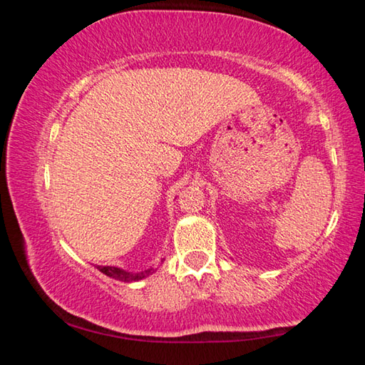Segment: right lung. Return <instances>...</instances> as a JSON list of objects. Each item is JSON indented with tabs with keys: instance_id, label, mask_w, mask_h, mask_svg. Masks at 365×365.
<instances>
[{
	"instance_id": "right-lung-1",
	"label": "right lung",
	"mask_w": 365,
	"mask_h": 365,
	"mask_svg": "<svg viewBox=\"0 0 365 365\" xmlns=\"http://www.w3.org/2000/svg\"><path fill=\"white\" fill-rule=\"evenodd\" d=\"M98 269H100L103 274H106L108 277H113V279L120 280V282H137V280L145 279L148 275H151L154 272V269H148L145 272H138V274H132V272H125L117 267H109V265H98Z\"/></svg>"
}]
</instances>
